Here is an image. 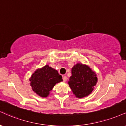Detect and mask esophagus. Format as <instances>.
Instances as JSON below:
<instances>
[{"label":"esophagus","mask_w":126,"mask_h":126,"mask_svg":"<svg viewBox=\"0 0 126 126\" xmlns=\"http://www.w3.org/2000/svg\"><path fill=\"white\" fill-rule=\"evenodd\" d=\"M63 80L64 81H66V80H67V77H66V76H64L63 77Z\"/></svg>","instance_id":"esophagus-1"}]
</instances>
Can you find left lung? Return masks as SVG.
I'll return each mask as SVG.
<instances>
[{
  "label": "left lung",
  "mask_w": 126,
  "mask_h": 126,
  "mask_svg": "<svg viewBox=\"0 0 126 126\" xmlns=\"http://www.w3.org/2000/svg\"><path fill=\"white\" fill-rule=\"evenodd\" d=\"M97 82L96 73L87 65L77 63L72 68L68 84L76 97L83 98L92 93Z\"/></svg>",
  "instance_id": "left-lung-1"
}]
</instances>
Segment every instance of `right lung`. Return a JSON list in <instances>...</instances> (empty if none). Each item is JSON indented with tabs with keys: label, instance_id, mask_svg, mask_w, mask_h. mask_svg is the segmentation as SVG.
Instances as JSON below:
<instances>
[{
	"label": "right lung",
	"instance_id": "1",
	"mask_svg": "<svg viewBox=\"0 0 126 126\" xmlns=\"http://www.w3.org/2000/svg\"><path fill=\"white\" fill-rule=\"evenodd\" d=\"M62 81V76L48 65L36 70L30 79L33 92L42 97H47L56 84Z\"/></svg>",
	"mask_w": 126,
	"mask_h": 126
}]
</instances>
